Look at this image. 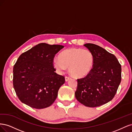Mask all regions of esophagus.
<instances>
[{"label": "esophagus", "mask_w": 132, "mask_h": 132, "mask_svg": "<svg viewBox=\"0 0 132 132\" xmlns=\"http://www.w3.org/2000/svg\"><path fill=\"white\" fill-rule=\"evenodd\" d=\"M70 79V77H68V76H66V77H65V81H68Z\"/></svg>", "instance_id": "34e87169"}]
</instances>
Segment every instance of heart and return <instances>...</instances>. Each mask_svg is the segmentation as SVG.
<instances>
[{
  "label": "heart",
  "instance_id": "obj_1",
  "mask_svg": "<svg viewBox=\"0 0 132 132\" xmlns=\"http://www.w3.org/2000/svg\"><path fill=\"white\" fill-rule=\"evenodd\" d=\"M94 58L89 50L77 48H70L62 51L59 58L53 61L54 68L62 73L69 67L70 74L76 78L84 77L93 69Z\"/></svg>",
  "mask_w": 132,
  "mask_h": 132
}]
</instances>
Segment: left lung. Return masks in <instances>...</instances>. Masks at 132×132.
Instances as JSON below:
<instances>
[{
    "instance_id": "left-lung-1",
    "label": "left lung",
    "mask_w": 132,
    "mask_h": 132,
    "mask_svg": "<svg viewBox=\"0 0 132 132\" xmlns=\"http://www.w3.org/2000/svg\"><path fill=\"white\" fill-rule=\"evenodd\" d=\"M94 58L93 69L85 78L78 79L75 97L81 104L95 107L113 99L121 81V65L117 58L93 43L84 45Z\"/></svg>"
}]
</instances>
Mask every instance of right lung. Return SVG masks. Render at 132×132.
Wrapping results in <instances>:
<instances>
[{
	"label": "right lung",
	"mask_w": 132,
	"mask_h": 132,
	"mask_svg": "<svg viewBox=\"0 0 132 132\" xmlns=\"http://www.w3.org/2000/svg\"><path fill=\"white\" fill-rule=\"evenodd\" d=\"M63 48L41 43L20 55L13 68V86L22 103L42 109L54 102L65 79L55 72L53 61Z\"/></svg>",
	"instance_id": "obj_1"
}]
</instances>
